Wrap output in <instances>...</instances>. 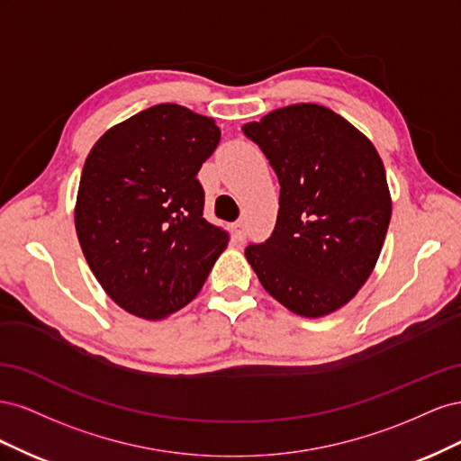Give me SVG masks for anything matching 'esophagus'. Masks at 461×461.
Instances as JSON below:
<instances>
[{
	"label": "esophagus",
	"instance_id": "1",
	"mask_svg": "<svg viewBox=\"0 0 461 461\" xmlns=\"http://www.w3.org/2000/svg\"><path fill=\"white\" fill-rule=\"evenodd\" d=\"M234 236H236V240H240V242L246 239V222L244 221L234 222Z\"/></svg>",
	"mask_w": 461,
	"mask_h": 461
}]
</instances>
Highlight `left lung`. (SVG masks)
Masks as SVG:
<instances>
[{"instance_id": "obj_1", "label": "left lung", "mask_w": 461, "mask_h": 461, "mask_svg": "<svg viewBox=\"0 0 461 461\" xmlns=\"http://www.w3.org/2000/svg\"><path fill=\"white\" fill-rule=\"evenodd\" d=\"M281 185L271 239L246 248L261 286L300 317L344 308L367 283L393 215L369 138L332 109L292 104L244 124Z\"/></svg>"}]
</instances>
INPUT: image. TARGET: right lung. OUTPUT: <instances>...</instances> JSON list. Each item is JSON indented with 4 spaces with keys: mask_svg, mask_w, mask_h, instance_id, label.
<instances>
[{
    "mask_svg": "<svg viewBox=\"0 0 461 461\" xmlns=\"http://www.w3.org/2000/svg\"><path fill=\"white\" fill-rule=\"evenodd\" d=\"M213 117L159 104L117 122L82 167L75 229L94 276L119 308L159 321L198 296L229 236L202 215V163Z\"/></svg>",
    "mask_w": 461,
    "mask_h": 461,
    "instance_id": "obj_1",
    "label": "right lung"
}]
</instances>
